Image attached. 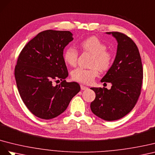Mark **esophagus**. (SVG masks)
Instances as JSON below:
<instances>
[{
  "label": "esophagus",
  "mask_w": 155,
  "mask_h": 155,
  "mask_svg": "<svg viewBox=\"0 0 155 155\" xmlns=\"http://www.w3.org/2000/svg\"><path fill=\"white\" fill-rule=\"evenodd\" d=\"M81 88L82 90H86L88 89L87 87L84 86V85H81Z\"/></svg>",
  "instance_id": "34e87169"
}]
</instances>
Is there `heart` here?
<instances>
[{
	"mask_svg": "<svg viewBox=\"0 0 155 155\" xmlns=\"http://www.w3.org/2000/svg\"><path fill=\"white\" fill-rule=\"evenodd\" d=\"M81 46L84 51L93 54L90 69L77 68L72 71L71 77L74 81L84 84H91L98 76L99 69L101 71L107 70L111 65L112 56L107 51L105 44L97 37L92 36L81 42ZM65 62L71 65H76L78 59V51L73 47H69L64 52Z\"/></svg>",
	"mask_w": 155,
	"mask_h": 155,
	"instance_id": "1",
	"label": "heart"
}]
</instances>
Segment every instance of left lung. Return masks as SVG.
Masks as SVG:
<instances>
[{
  "label": "left lung",
  "mask_w": 155,
  "mask_h": 155,
  "mask_svg": "<svg viewBox=\"0 0 155 155\" xmlns=\"http://www.w3.org/2000/svg\"><path fill=\"white\" fill-rule=\"evenodd\" d=\"M106 33L117 42L116 58L101 81L112 86L110 90L91 87L95 99L90 108L97 117L111 121L123 117L134 107L141 92L143 67L138 48L130 38L117 32Z\"/></svg>",
  "instance_id": "1"
}]
</instances>
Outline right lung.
Wrapping results in <instances>:
<instances>
[{
    "label": "right lung",
    "mask_w": 155,
    "mask_h": 155,
    "mask_svg": "<svg viewBox=\"0 0 155 155\" xmlns=\"http://www.w3.org/2000/svg\"><path fill=\"white\" fill-rule=\"evenodd\" d=\"M73 40L69 31L47 30L39 33L21 52L15 77L23 103L34 116L43 119L58 116L81 90L77 82H67L64 49ZM61 80L54 86V81Z\"/></svg>",
    "instance_id": "obj_1"
}]
</instances>
